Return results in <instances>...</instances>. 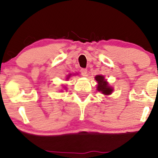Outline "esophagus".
Listing matches in <instances>:
<instances>
[{
  "label": "esophagus",
  "mask_w": 158,
  "mask_h": 158,
  "mask_svg": "<svg viewBox=\"0 0 158 158\" xmlns=\"http://www.w3.org/2000/svg\"><path fill=\"white\" fill-rule=\"evenodd\" d=\"M80 72H81V74L83 76V77H86L87 73H88V71H87V69H85V68L81 69Z\"/></svg>",
  "instance_id": "1"
}]
</instances>
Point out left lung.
I'll return each mask as SVG.
<instances>
[{
    "label": "left lung",
    "instance_id": "8db88e82",
    "mask_svg": "<svg viewBox=\"0 0 158 158\" xmlns=\"http://www.w3.org/2000/svg\"><path fill=\"white\" fill-rule=\"evenodd\" d=\"M96 81H97V90L105 95H109L113 92L114 88L109 86L108 81L102 75H97L95 77Z\"/></svg>",
    "mask_w": 158,
    "mask_h": 158
}]
</instances>
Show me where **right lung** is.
<instances>
[{"mask_svg":"<svg viewBox=\"0 0 158 158\" xmlns=\"http://www.w3.org/2000/svg\"><path fill=\"white\" fill-rule=\"evenodd\" d=\"M70 76H71V74H69V75H68V77H67V79H69V78H70Z\"/></svg>","mask_w":158,"mask_h":158,"instance_id":"add662e5","label":"right lung"}]
</instances>
